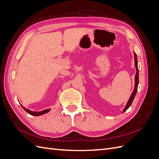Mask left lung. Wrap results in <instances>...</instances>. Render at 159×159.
<instances>
[{"mask_svg": "<svg viewBox=\"0 0 159 159\" xmlns=\"http://www.w3.org/2000/svg\"><path fill=\"white\" fill-rule=\"evenodd\" d=\"M134 66H135L136 67V69H137V73H136V75H135V85H134V91H133V93L131 95V97H130L129 98V100L128 101V102L126 105V107H125L123 111V112H125L126 111L127 109L131 106V104H132V102L133 101L134 98V96H135L136 93H137V88H138V84H139V69H138V66H137V55L134 52Z\"/></svg>", "mask_w": 159, "mask_h": 159, "instance_id": "8db88e82", "label": "left lung"}]
</instances>
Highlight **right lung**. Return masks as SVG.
Returning a JSON list of instances; mask_svg holds the SVG:
<instances>
[{
	"label": "right lung",
	"mask_w": 159,
	"mask_h": 159,
	"mask_svg": "<svg viewBox=\"0 0 159 159\" xmlns=\"http://www.w3.org/2000/svg\"><path fill=\"white\" fill-rule=\"evenodd\" d=\"M21 106H22V105H21ZM22 108L24 109L26 111L27 113H28L31 115H34V116H38V115H41L42 114H44V113H48L50 111V109H46V110H44V111H39V112H34V111H30V110H28V109L25 108L23 106H22Z\"/></svg>",
	"instance_id": "obj_1"
}]
</instances>
